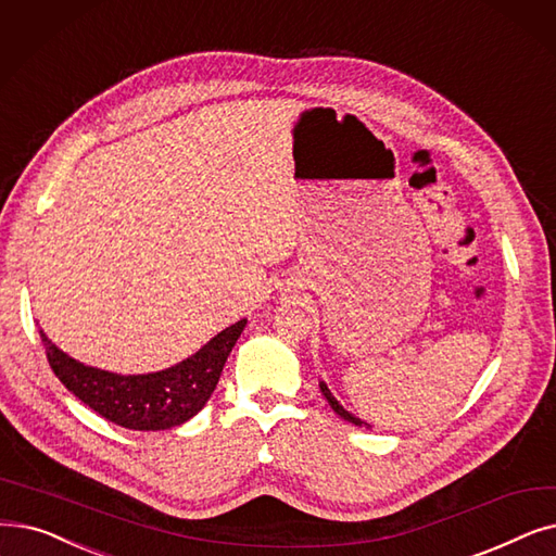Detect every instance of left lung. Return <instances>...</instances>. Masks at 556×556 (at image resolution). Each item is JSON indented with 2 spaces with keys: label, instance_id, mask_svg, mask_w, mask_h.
Here are the masks:
<instances>
[{
  "label": "left lung",
  "instance_id": "obj_1",
  "mask_svg": "<svg viewBox=\"0 0 556 556\" xmlns=\"http://www.w3.org/2000/svg\"><path fill=\"white\" fill-rule=\"evenodd\" d=\"M320 391H323V395L327 397V402L331 404V408H333V412L338 414V416H341L343 420H348V422H352V425H356V427H370L368 422H364V420H361V418H356V416H352L350 412H345V408L341 406V404H338V400L331 395V391L327 389V383L325 381H320Z\"/></svg>",
  "mask_w": 556,
  "mask_h": 556
}]
</instances>
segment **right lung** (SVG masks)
<instances>
[{
    "mask_svg": "<svg viewBox=\"0 0 556 556\" xmlns=\"http://www.w3.org/2000/svg\"><path fill=\"white\" fill-rule=\"evenodd\" d=\"M248 320L223 329L181 364L150 375H115L90 368L61 352L40 329L47 361L65 389L102 418L138 431L179 427L208 402L225 361Z\"/></svg>",
    "mask_w": 556,
    "mask_h": 556,
    "instance_id": "right-lung-1",
    "label": "right lung"
}]
</instances>
